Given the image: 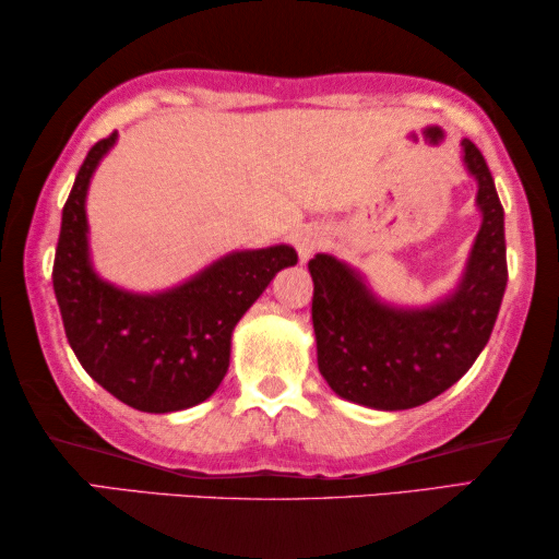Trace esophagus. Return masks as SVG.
I'll list each match as a JSON object with an SVG mask.
<instances>
[{
    "label": "esophagus",
    "instance_id": "1",
    "mask_svg": "<svg viewBox=\"0 0 559 559\" xmlns=\"http://www.w3.org/2000/svg\"><path fill=\"white\" fill-rule=\"evenodd\" d=\"M323 241H325V234L320 231V228H302V231H297L295 236V249L302 262H308V259L323 247Z\"/></svg>",
    "mask_w": 559,
    "mask_h": 559
}]
</instances>
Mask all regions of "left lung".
<instances>
[{
    "label": "left lung",
    "mask_w": 559,
    "mask_h": 559,
    "mask_svg": "<svg viewBox=\"0 0 559 559\" xmlns=\"http://www.w3.org/2000/svg\"><path fill=\"white\" fill-rule=\"evenodd\" d=\"M463 159L478 180L484 224L461 287L445 302L389 308L338 259H310L318 369L343 400L373 409L419 407L453 386L491 338L509 280L503 205L471 140H463Z\"/></svg>",
    "instance_id": "obj_1"
}]
</instances>
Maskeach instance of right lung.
<instances>
[{"label":"right lung","instance_id":"add662e5","mask_svg":"<svg viewBox=\"0 0 559 559\" xmlns=\"http://www.w3.org/2000/svg\"><path fill=\"white\" fill-rule=\"evenodd\" d=\"M111 132L88 150L52 262V287L75 358L88 377L140 412L195 407L228 371L231 333L274 274L297 264L293 247L236 251L163 295H129L96 277L88 262L86 190Z\"/></svg>","mask_w":559,"mask_h":559}]
</instances>
